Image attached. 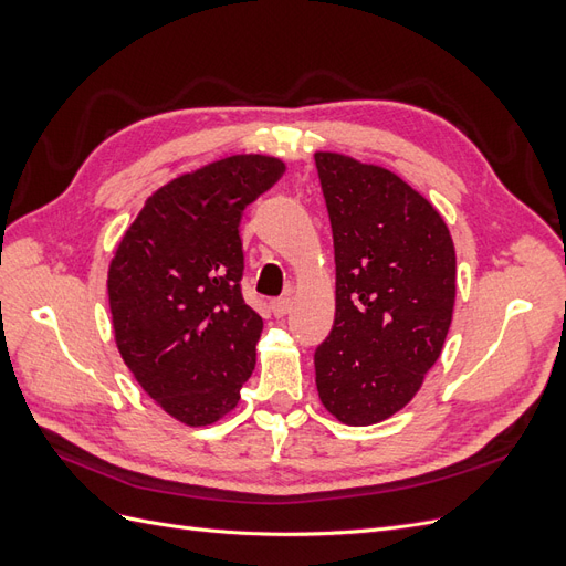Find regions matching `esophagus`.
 <instances>
[{
	"instance_id": "34e87169",
	"label": "esophagus",
	"mask_w": 566,
	"mask_h": 566,
	"mask_svg": "<svg viewBox=\"0 0 566 566\" xmlns=\"http://www.w3.org/2000/svg\"><path fill=\"white\" fill-rule=\"evenodd\" d=\"M290 310H293V302H290V297H279V300H273V302H271V312H273V316L283 318V316H287V314H290Z\"/></svg>"
}]
</instances>
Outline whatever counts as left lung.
<instances>
[{"mask_svg":"<svg viewBox=\"0 0 566 566\" xmlns=\"http://www.w3.org/2000/svg\"><path fill=\"white\" fill-rule=\"evenodd\" d=\"M335 245V323L314 354L321 403L366 427L416 397L441 354L455 304L447 221L380 165L318 150Z\"/></svg>","mask_w":566,"mask_h":566,"instance_id":"8db88e82","label":"left lung"}]
</instances>
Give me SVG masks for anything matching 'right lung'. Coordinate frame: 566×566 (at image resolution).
Wrapping results in <instances>:
<instances>
[{"label": "right lung", "instance_id": "obj_1", "mask_svg": "<svg viewBox=\"0 0 566 566\" xmlns=\"http://www.w3.org/2000/svg\"><path fill=\"white\" fill-rule=\"evenodd\" d=\"M285 163L231 156L153 193L108 269L115 345L167 416L205 427L238 406L254 370L262 316L241 293L238 224Z\"/></svg>", "mask_w": 566, "mask_h": 566}]
</instances>
